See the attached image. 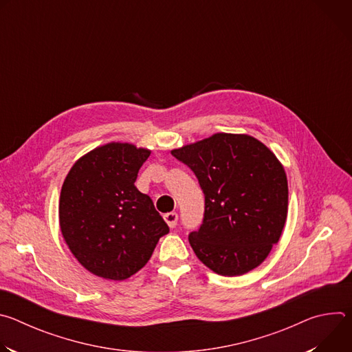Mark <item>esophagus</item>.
Here are the masks:
<instances>
[{
	"label": "esophagus",
	"instance_id": "1",
	"mask_svg": "<svg viewBox=\"0 0 352 352\" xmlns=\"http://www.w3.org/2000/svg\"><path fill=\"white\" fill-rule=\"evenodd\" d=\"M164 221L168 224L170 228H174L177 226V221H178V214L175 212L167 213V214H164Z\"/></svg>",
	"mask_w": 352,
	"mask_h": 352
}]
</instances>
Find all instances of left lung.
<instances>
[{
    "label": "left lung",
    "instance_id": "8db88e82",
    "mask_svg": "<svg viewBox=\"0 0 352 352\" xmlns=\"http://www.w3.org/2000/svg\"><path fill=\"white\" fill-rule=\"evenodd\" d=\"M197 177L205 217L189 243L220 276L256 269L278 242L288 212V182L272 150L246 133L219 132L173 148Z\"/></svg>",
    "mask_w": 352,
    "mask_h": 352
}]
</instances>
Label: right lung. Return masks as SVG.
<instances>
[{
    "label": "right lung",
    "mask_w": 352,
    "mask_h": 352,
    "mask_svg": "<svg viewBox=\"0 0 352 352\" xmlns=\"http://www.w3.org/2000/svg\"><path fill=\"white\" fill-rule=\"evenodd\" d=\"M152 150L110 142L79 157L67 174L60 228L76 261L97 277L122 281L152 256L168 226L135 181Z\"/></svg>",
    "instance_id": "obj_1"
}]
</instances>
